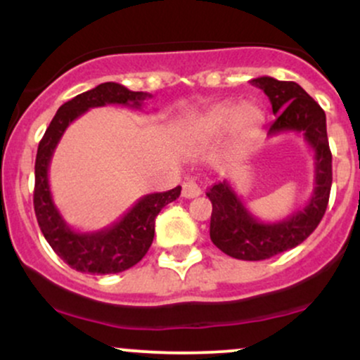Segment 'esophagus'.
I'll use <instances>...</instances> for the list:
<instances>
[{"label": "esophagus", "instance_id": "34e87169", "mask_svg": "<svg viewBox=\"0 0 360 360\" xmlns=\"http://www.w3.org/2000/svg\"><path fill=\"white\" fill-rule=\"evenodd\" d=\"M201 194V186L196 183V181H186L183 184V196L188 198V200H193V198H198Z\"/></svg>", "mask_w": 360, "mask_h": 360}]
</instances>
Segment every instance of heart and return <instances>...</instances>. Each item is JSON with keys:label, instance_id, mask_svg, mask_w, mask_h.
Here are the masks:
<instances>
[{"label": "heart", "instance_id": "b5f03b06", "mask_svg": "<svg viewBox=\"0 0 360 360\" xmlns=\"http://www.w3.org/2000/svg\"><path fill=\"white\" fill-rule=\"evenodd\" d=\"M264 123V111L255 103H242V105H221L208 115L203 123L206 130H221L233 125L235 128L252 130Z\"/></svg>", "mask_w": 360, "mask_h": 360}]
</instances>
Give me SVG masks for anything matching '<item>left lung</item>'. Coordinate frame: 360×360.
<instances>
[{
  "label": "left lung",
  "mask_w": 360,
  "mask_h": 360,
  "mask_svg": "<svg viewBox=\"0 0 360 360\" xmlns=\"http://www.w3.org/2000/svg\"><path fill=\"white\" fill-rule=\"evenodd\" d=\"M267 94L276 120L267 135L296 131L315 152V188L308 205L279 221H262L249 212L226 179L213 184L206 196L213 205L210 238L226 255L240 260H264L295 249L307 240L323 218L332 189V152L326 137L325 111L292 81L262 76L250 81Z\"/></svg>",
  "instance_id": "obj_1"
}]
</instances>
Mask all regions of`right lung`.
I'll list each match as a JSON object with an SVG mask.
<instances>
[{
  "instance_id": "1",
  "label": "right lung",
  "mask_w": 360,
  "mask_h": 360,
  "mask_svg": "<svg viewBox=\"0 0 360 360\" xmlns=\"http://www.w3.org/2000/svg\"><path fill=\"white\" fill-rule=\"evenodd\" d=\"M150 96L143 91L127 89L118 82H103L64 103L40 140L35 159V217L45 240L72 269L88 274H117L134 267L152 245L155 217L164 206L179 198L181 186L171 191L146 194L118 221L96 232H77L71 229L52 200L49 167L65 128L89 108L106 105L140 108L143 100Z\"/></svg>"
}]
</instances>
